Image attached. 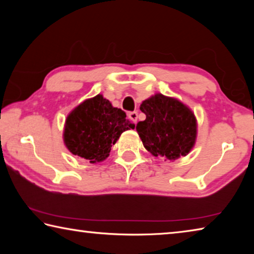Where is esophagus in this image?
I'll list each match as a JSON object with an SVG mask.
<instances>
[{"mask_svg":"<svg viewBox=\"0 0 254 254\" xmlns=\"http://www.w3.org/2000/svg\"><path fill=\"white\" fill-rule=\"evenodd\" d=\"M128 119H130L132 122L136 123V121H137V112H130V113H128Z\"/></svg>","mask_w":254,"mask_h":254,"instance_id":"obj_1","label":"esophagus"}]
</instances>
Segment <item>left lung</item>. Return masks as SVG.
Here are the masks:
<instances>
[{
    "mask_svg": "<svg viewBox=\"0 0 254 254\" xmlns=\"http://www.w3.org/2000/svg\"><path fill=\"white\" fill-rule=\"evenodd\" d=\"M145 120L136 124L144 148L154 157L176 160L192 149L197 135L194 113L182 102L156 94L140 105Z\"/></svg>",
    "mask_w": 254,
    "mask_h": 254,
    "instance_id": "8db88e82",
    "label": "left lung"
}]
</instances>
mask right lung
Returning a JSON list of instances; mask_svg holds the SVG:
<instances>
[{"mask_svg": "<svg viewBox=\"0 0 254 254\" xmlns=\"http://www.w3.org/2000/svg\"><path fill=\"white\" fill-rule=\"evenodd\" d=\"M134 127L126 112L113 107L98 94L70 112L66 119L64 142L72 154L96 163L105 160L120 135Z\"/></svg>", "mask_w": 254, "mask_h": 254, "instance_id": "obj_1", "label": "right lung"}]
</instances>
